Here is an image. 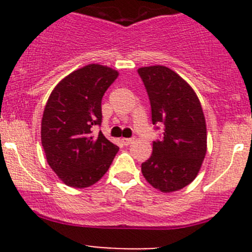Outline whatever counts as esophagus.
<instances>
[{
    "label": "esophagus",
    "instance_id": "esophagus-1",
    "mask_svg": "<svg viewBox=\"0 0 252 252\" xmlns=\"http://www.w3.org/2000/svg\"><path fill=\"white\" fill-rule=\"evenodd\" d=\"M122 141H123L124 145H130V144H133L135 140H134V139H123Z\"/></svg>",
    "mask_w": 252,
    "mask_h": 252
}]
</instances>
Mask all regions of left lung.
I'll return each mask as SVG.
<instances>
[{
	"label": "left lung",
	"mask_w": 252,
	"mask_h": 252,
	"mask_svg": "<svg viewBox=\"0 0 252 252\" xmlns=\"http://www.w3.org/2000/svg\"><path fill=\"white\" fill-rule=\"evenodd\" d=\"M138 73L151 103L152 124L163 126V136L154 141L141 173L161 192L178 191L196 178L207 151L201 103L194 89L171 68L150 65Z\"/></svg>",
	"instance_id": "8db88e82"
}]
</instances>
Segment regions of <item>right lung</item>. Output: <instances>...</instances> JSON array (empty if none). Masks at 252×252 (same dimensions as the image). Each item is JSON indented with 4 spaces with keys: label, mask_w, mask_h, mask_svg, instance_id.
Instances as JSON below:
<instances>
[{
    "label": "right lung",
    "mask_w": 252,
    "mask_h": 252,
    "mask_svg": "<svg viewBox=\"0 0 252 252\" xmlns=\"http://www.w3.org/2000/svg\"><path fill=\"white\" fill-rule=\"evenodd\" d=\"M119 73L88 64L63 78L51 93L41 121L48 166L65 185L91 187L110 168L119 147L94 126L102 121L101 101Z\"/></svg>",
    "instance_id": "obj_1"
}]
</instances>
